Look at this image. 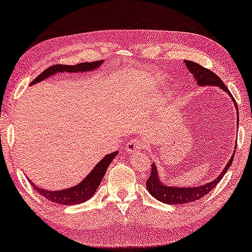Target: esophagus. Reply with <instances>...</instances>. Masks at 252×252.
Masks as SVG:
<instances>
[{"label":"esophagus","mask_w":252,"mask_h":252,"mask_svg":"<svg viewBox=\"0 0 252 252\" xmlns=\"http://www.w3.org/2000/svg\"><path fill=\"white\" fill-rule=\"evenodd\" d=\"M146 146V143L143 141V139L139 138H133L131 141L126 144L125 150L127 153H136V152L143 151Z\"/></svg>","instance_id":"esophagus-1"}]
</instances>
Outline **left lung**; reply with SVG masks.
<instances>
[{"label":"left lung","instance_id":"obj_1","mask_svg":"<svg viewBox=\"0 0 252 252\" xmlns=\"http://www.w3.org/2000/svg\"><path fill=\"white\" fill-rule=\"evenodd\" d=\"M184 63H185V65H187V68L189 70V72L192 73L193 77L195 78L196 82L200 86H218V87L222 88L224 92L228 93L231 96V94L228 90V88L225 87L223 81H222L220 78L216 75V73L212 72L211 70L202 67V65H200L199 63H193V61L185 60ZM232 99H233V102H236L233 97ZM236 108L238 109L237 102H236ZM238 121H239V117H238ZM233 158L234 155H232V158H230L229 163L226 164V166L224 167V170L221 172V174L218 176L216 180L208 184L202 185V187H196V188L195 187H192V188L167 187V185H165L159 181L158 168H156V165L153 163L152 164L151 175L146 181V188L148 189V192H150L156 200L164 202V203H167V204H184V203H189V202L196 201L201 199V197H203L204 195H207L208 193L211 192L212 189L217 187V184L220 182L222 177H223L226 173V171H228L230 165L232 164Z\"/></svg>","mask_w":252,"mask_h":252}]
</instances>
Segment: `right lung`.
Returning a JSON list of instances; mask_svg holds the SVG:
<instances>
[{
	"instance_id": "add662e5",
	"label": "right lung",
	"mask_w": 252,
	"mask_h": 252,
	"mask_svg": "<svg viewBox=\"0 0 252 252\" xmlns=\"http://www.w3.org/2000/svg\"><path fill=\"white\" fill-rule=\"evenodd\" d=\"M102 63L101 60L99 61H93V63H81L76 65H67V64H53L51 67H49L44 70L43 72H41L40 75L35 78L34 80L31 82V85L36 84V82L42 81L45 78H49L52 75H55L56 72H80V71H92V70L98 68L99 65ZM118 152H114L106 155L100 162H99L96 166L94 167V170L86 176L84 181H81L79 184L75 185V187L61 189V191H47V189H39L35 187L32 182L31 185L33 189H35L39 194L42 195L45 199L49 201L55 202L58 204H64V205H72V204H79L82 202H86L92 197L96 189H98L99 184L102 181L105 173L108 168L111 160L114 159L115 156L117 155Z\"/></svg>"
}]
</instances>
